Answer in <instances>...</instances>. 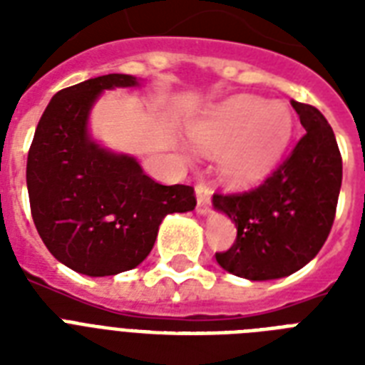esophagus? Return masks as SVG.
<instances>
[{
	"label": "esophagus",
	"instance_id": "1",
	"mask_svg": "<svg viewBox=\"0 0 365 365\" xmlns=\"http://www.w3.org/2000/svg\"><path fill=\"white\" fill-rule=\"evenodd\" d=\"M195 193H197V212L199 214H206V212L210 210L212 202L210 185H206L205 182H199L195 185Z\"/></svg>",
	"mask_w": 365,
	"mask_h": 365
}]
</instances>
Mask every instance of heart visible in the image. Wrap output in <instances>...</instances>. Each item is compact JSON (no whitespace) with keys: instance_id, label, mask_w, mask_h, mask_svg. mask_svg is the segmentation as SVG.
Returning <instances> with one entry per match:
<instances>
[{"instance_id":"obj_1","label":"heart","mask_w":365,"mask_h":365,"mask_svg":"<svg viewBox=\"0 0 365 365\" xmlns=\"http://www.w3.org/2000/svg\"><path fill=\"white\" fill-rule=\"evenodd\" d=\"M294 119L282 102L240 94L225 100L191 126L202 151L222 153V174L235 185L261 182L284 153Z\"/></svg>"}]
</instances>
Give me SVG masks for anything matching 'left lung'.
<instances>
[{"label":"left lung","instance_id":"obj_1","mask_svg":"<svg viewBox=\"0 0 365 365\" xmlns=\"http://www.w3.org/2000/svg\"><path fill=\"white\" fill-rule=\"evenodd\" d=\"M305 134L259 183L242 193H214V206L237 225L225 271L248 280L288 277L305 267L328 239L337 210L343 159L326 117L314 106L292 102Z\"/></svg>","mask_w":365,"mask_h":365}]
</instances>
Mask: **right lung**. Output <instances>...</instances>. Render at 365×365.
<instances>
[{
    "label": "right lung",
    "mask_w": 365,
    "mask_h": 365,
    "mask_svg": "<svg viewBox=\"0 0 365 365\" xmlns=\"http://www.w3.org/2000/svg\"><path fill=\"white\" fill-rule=\"evenodd\" d=\"M125 73L62 88L37 123L26 183L31 217L48 252L88 277L140 265L166 214L197 206L191 185H163L136 159L106 151L87 132L88 111L106 88L134 87Z\"/></svg>",
    "instance_id": "right-lung-1"
}]
</instances>
